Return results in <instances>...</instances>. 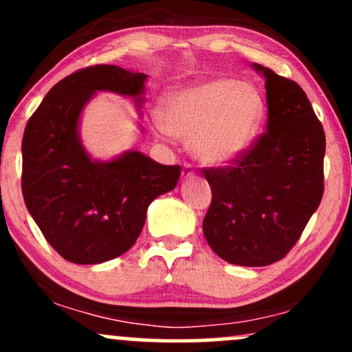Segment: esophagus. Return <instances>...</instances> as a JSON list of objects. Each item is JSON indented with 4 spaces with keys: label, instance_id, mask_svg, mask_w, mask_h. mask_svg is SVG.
Masks as SVG:
<instances>
[{
    "label": "esophagus",
    "instance_id": "1",
    "mask_svg": "<svg viewBox=\"0 0 352 352\" xmlns=\"http://www.w3.org/2000/svg\"><path fill=\"white\" fill-rule=\"evenodd\" d=\"M192 177H194V168H192V165L184 164V166H182V179L187 180V179H192Z\"/></svg>",
    "mask_w": 352,
    "mask_h": 352
}]
</instances>
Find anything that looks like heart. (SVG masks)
Returning a JSON list of instances; mask_svg holds the SVG:
<instances>
[{"mask_svg": "<svg viewBox=\"0 0 352 352\" xmlns=\"http://www.w3.org/2000/svg\"><path fill=\"white\" fill-rule=\"evenodd\" d=\"M265 114V98L256 86L214 77L166 92L157 129L188 142L190 153L204 165L223 166L250 150Z\"/></svg>", "mask_w": 352, "mask_h": 352, "instance_id": "heart-1", "label": "heart"}]
</instances>
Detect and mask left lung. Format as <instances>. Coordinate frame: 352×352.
<instances>
[{"instance_id": "left-lung-1", "label": "left lung", "mask_w": 352, "mask_h": 352, "mask_svg": "<svg viewBox=\"0 0 352 352\" xmlns=\"http://www.w3.org/2000/svg\"><path fill=\"white\" fill-rule=\"evenodd\" d=\"M251 67L265 79L268 131L232 166L204 170L212 202L202 229L228 263L266 266L292 250L320 204L325 135L297 82Z\"/></svg>"}]
</instances>
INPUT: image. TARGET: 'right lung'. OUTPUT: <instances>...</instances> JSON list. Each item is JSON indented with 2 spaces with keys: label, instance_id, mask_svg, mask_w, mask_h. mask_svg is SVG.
Wrapping results in <instances>:
<instances>
[{
  "label": "right lung",
  "instance_id": "right-lung-1",
  "mask_svg": "<svg viewBox=\"0 0 352 352\" xmlns=\"http://www.w3.org/2000/svg\"><path fill=\"white\" fill-rule=\"evenodd\" d=\"M146 79L118 65L77 70L47 92L25 128V204L70 263L98 265L126 253L145 226L148 206L177 186L179 165H162L138 150L98 160L80 138L84 108L98 92L131 99L142 116Z\"/></svg>",
  "mask_w": 352,
  "mask_h": 352
}]
</instances>
